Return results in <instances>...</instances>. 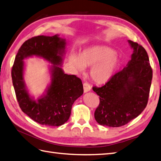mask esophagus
Instances as JSON below:
<instances>
[{
    "label": "esophagus",
    "instance_id": "34e87169",
    "mask_svg": "<svg viewBox=\"0 0 161 161\" xmlns=\"http://www.w3.org/2000/svg\"><path fill=\"white\" fill-rule=\"evenodd\" d=\"M84 92H88L91 90V86L88 83H84Z\"/></svg>",
    "mask_w": 161,
    "mask_h": 161
}]
</instances>
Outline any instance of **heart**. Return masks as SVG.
Wrapping results in <instances>:
<instances>
[{
    "label": "heart",
    "mask_w": 161,
    "mask_h": 161,
    "mask_svg": "<svg viewBox=\"0 0 161 161\" xmlns=\"http://www.w3.org/2000/svg\"><path fill=\"white\" fill-rule=\"evenodd\" d=\"M69 62L75 69L83 71L84 67H91L90 76L97 84L109 81L120 64V59L113 48L95 46L86 48L79 55L71 54Z\"/></svg>",
    "instance_id": "b5f03b06"
}]
</instances>
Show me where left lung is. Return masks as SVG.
<instances>
[{
  "label": "left lung",
  "instance_id": "8db88e82",
  "mask_svg": "<svg viewBox=\"0 0 161 161\" xmlns=\"http://www.w3.org/2000/svg\"><path fill=\"white\" fill-rule=\"evenodd\" d=\"M133 49L131 59L102 87L92 90L100 97L95 112L99 124L120 127L137 117L147 106L152 80V69L145 48L128 40Z\"/></svg>",
  "mask_w": 161,
  "mask_h": 161
}]
</instances>
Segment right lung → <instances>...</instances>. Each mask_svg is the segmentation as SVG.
Returning <instances> with one entry per match:
<instances>
[{"label":"right lung","instance_id":"obj_1","mask_svg":"<svg viewBox=\"0 0 161 161\" xmlns=\"http://www.w3.org/2000/svg\"><path fill=\"white\" fill-rule=\"evenodd\" d=\"M66 46V39L58 34L33 37L22 44L15 58L12 77L19 106L24 113L41 125H63L69 120L75 101L84 92L80 78L65 74L61 67ZM33 56L52 64L48 67L50 83L43 95L37 99L29 94L24 77V60Z\"/></svg>","mask_w":161,"mask_h":161}]
</instances>
